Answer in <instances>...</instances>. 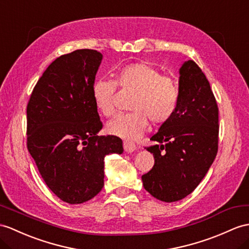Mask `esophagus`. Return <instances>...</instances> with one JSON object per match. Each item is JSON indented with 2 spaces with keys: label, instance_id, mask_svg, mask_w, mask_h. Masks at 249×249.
<instances>
[{
  "label": "esophagus",
  "instance_id": "34e87169",
  "mask_svg": "<svg viewBox=\"0 0 249 249\" xmlns=\"http://www.w3.org/2000/svg\"><path fill=\"white\" fill-rule=\"evenodd\" d=\"M124 149L126 152H133L136 150V144L130 141H124Z\"/></svg>",
  "mask_w": 249,
  "mask_h": 249
}]
</instances>
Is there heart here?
<instances>
[{
  "label": "heart",
  "instance_id": "obj_1",
  "mask_svg": "<svg viewBox=\"0 0 249 249\" xmlns=\"http://www.w3.org/2000/svg\"><path fill=\"white\" fill-rule=\"evenodd\" d=\"M117 87L135 92L130 104L132 112L121 114L107 125L111 135L133 141L141 137L149 125H161L177 113L180 90L177 79L161 75L156 66L135 62L120 66L114 81L98 79L93 83L92 96L96 107L105 117L116 114Z\"/></svg>",
  "mask_w": 249,
  "mask_h": 249
}]
</instances>
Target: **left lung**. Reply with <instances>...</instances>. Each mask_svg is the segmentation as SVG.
Returning a JSON list of instances; mask_svg holds the SVG:
<instances>
[{
    "mask_svg": "<svg viewBox=\"0 0 249 249\" xmlns=\"http://www.w3.org/2000/svg\"><path fill=\"white\" fill-rule=\"evenodd\" d=\"M179 104L170 121L145 147L154 166L142 177V185L160 201H179L196 189L213 162L219 148V107L210 83L192 60L179 70Z\"/></svg>",
    "mask_w": 249,
    "mask_h": 249,
    "instance_id": "8db88e82",
    "label": "left lung"
}]
</instances>
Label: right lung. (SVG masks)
Listing matches in <instances>:
<instances>
[{"mask_svg": "<svg viewBox=\"0 0 249 249\" xmlns=\"http://www.w3.org/2000/svg\"><path fill=\"white\" fill-rule=\"evenodd\" d=\"M102 54L77 50L53 61L27 104V149L47 187L63 202L81 204L105 185V157L124 152L102 129L92 87Z\"/></svg>", "mask_w": 249, "mask_h": 249, "instance_id": "obj_1", "label": "right lung"}]
</instances>
